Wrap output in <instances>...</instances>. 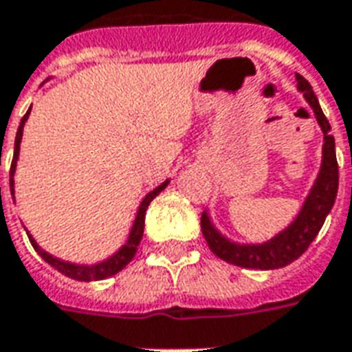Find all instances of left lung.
Returning <instances> with one entry per match:
<instances>
[{
	"mask_svg": "<svg viewBox=\"0 0 352 352\" xmlns=\"http://www.w3.org/2000/svg\"><path fill=\"white\" fill-rule=\"evenodd\" d=\"M296 80H298V90L303 94L305 101L313 109L315 118H317L322 135H324L322 160H320L318 175L294 221L264 243H236V241H232L217 230V226L211 222L209 213L204 211L201 232H204L207 245L213 251L214 256H219L228 264L239 265V267H251V270H279V267H285L307 251L311 241L317 237V234L322 228L328 213L332 211L333 201L338 196V184H340V169H338V160H336V141H333V135H330V122L326 120L311 85L298 73H296Z\"/></svg>",
	"mask_w": 352,
	"mask_h": 352,
	"instance_id": "obj_1",
	"label": "left lung"
}]
</instances>
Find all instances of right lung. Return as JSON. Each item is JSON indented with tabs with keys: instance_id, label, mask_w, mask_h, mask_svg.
<instances>
[{
	"instance_id": "obj_1",
	"label": "right lung",
	"mask_w": 352,
	"mask_h": 352,
	"mask_svg": "<svg viewBox=\"0 0 352 352\" xmlns=\"http://www.w3.org/2000/svg\"><path fill=\"white\" fill-rule=\"evenodd\" d=\"M30 111L32 107L28 109V113L22 116V120H20L19 130H16V139H14V154H12V164H11V171H9V183H11V194L12 198H14V171H16V162H19V154H20V143H22V131H24V124H26L28 116H30ZM1 156V153H0ZM169 184L168 181H164L160 186H156L154 190H151L146 194L143 201H141V206H139L138 217H135V221H133V226L130 230V236L126 239V243L115 252V254H111L109 258L101 260L98 264H73V262H67V260H60L56 256H52L47 251H43L41 247L37 245V241L34 239V236L30 234L26 230L28 237H30V243L34 245V249L39 252V256H41L47 264H50L54 270H58L60 273H64L65 277H69V279L75 280H101V279H107V277H113L116 273L124 270L126 265L130 264L131 258L135 256V252H138V247L141 243V237H143V230H145V213H146V207L151 206V201H153L158 194H160L166 186ZM1 190V188H0Z\"/></svg>"
}]
</instances>
